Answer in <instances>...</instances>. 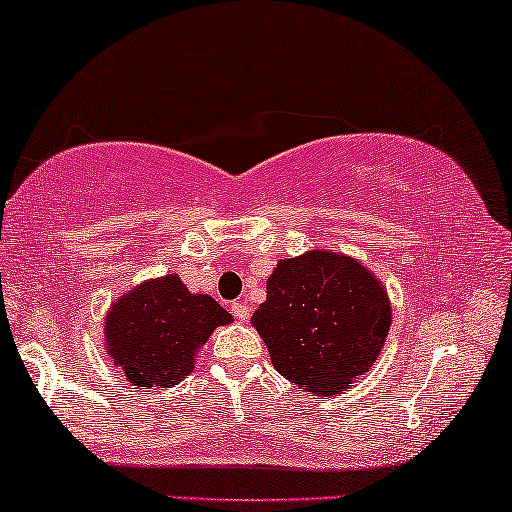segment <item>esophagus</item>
<instances>
[{"mask_svg":"<svg viewBox=\"0 0 512 512\" xmlns=\"http://www.w3.org/2000/svg\"><path fill=\"white\" fill-rule=\"evenodd\" d=\"M233 314H235V319L247 321L249 314H251V307L244 303V300H237V303H233Z\"/></svg>","mask_w":512,"mask_h":512,"instance_id":"34e87169","label":"esophagus"}]
</instances>
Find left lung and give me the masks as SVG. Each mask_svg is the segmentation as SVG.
<instances>
[{"mask_svg": "<svg viewBox=\"0 0 512 512\" xmlns=\"http://www.w3.org/2000/svg\"><path fill=\"white\" fill-rule=\"evenodd\" d=\"M251 324L279 375L310 394L335 396L375 366L391 300L359 258L312 249L277 263Z\"/></svg>", "mask_w": 512, "mask_h": 512, "instance_id": "left-lung-1", "label": "left lung"}]
</instances>
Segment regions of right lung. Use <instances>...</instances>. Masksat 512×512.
Segmentation results:
<instances>
[{
  "instance_id": "obj_1",
  "label": "right lung",
  "mask_w": 512,
  "mask_h": 512,
  "mask_svg": "<svg viewBox=\"0 0 512 512\" xmlns=\"http://www.w3.org/2000/svg\"><path fill=\"white\" fill-rule=\"evenodd\" d=\"M233 317L207 293H191L179 275L144 279L111 303L104 349L142 389H170L193 373L200 347Z\"/></svg>"
}]
</instances>
